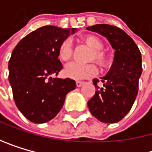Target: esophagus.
<instances>
[{
	"instance_id": "obj_1",
	"label": "esophagus",
	"mask_w": 152,
	"mask_h": 152,
	"mask_svg": "<svg viewBox=\"0 0 152 152\" xmlns=\"http://www.w3.org/2000/svg\"><path fill=\"white\" fill-rule=\"evenodd\" d=\"M75 84H77V87H81V86H83V85H84L85 83H84V82H80V81H77V82L75 83Z\"/></svg>"
}]
</instances>
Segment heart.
<instances>
[{
	"label": "heart",
	"instance_id": "b5f03b06",
	"mask_svg": "<svg viewBox=\"0 0 152 152\" xmlns=\"http://www.w3.org/2000/svg\"><path fill=\"white\" fill-rule=\"evenodd\" d=\"M85 44L93 50L91 59H94L99 66H106L107 64V57L101 51L103 49V43L95 35H86L84 37ZM73 53V45L70 39H66L61 44L59 48V57L63 61H67L71 58ZM64 74L66 77L73 80H83L90 78L96 74V68L93 65L83 66L77 63H70L64 69Z\"/></svg>",
	"mask_w": 152,
	"mask_h": 152
}]
</instances>
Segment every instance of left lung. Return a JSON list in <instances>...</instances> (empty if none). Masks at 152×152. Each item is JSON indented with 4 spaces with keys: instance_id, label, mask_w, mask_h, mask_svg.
Listing matches in <instances>:
<instances>
[{
    "instance_id": "1",
    "label": "left lung",
    "mask_w": 152,
    "mask_h": 152,
    "mask_svg": "<svg viewBox=\"0 0 152 152\" xmlns=\"http://www.w3.org/2000/svg\"><path fill=\"white\" fill-rule=\"evenodd\" d=\"M88 31L106 37L115 50L113 64L105 77H100L103 86L96 91L87 102L91 114L104 123H116L130 110L139 90L142 73L141 54L130 36L118 27L96 24ZM98 79H94L96 86Z\"/></svg>"
}]
</instances>
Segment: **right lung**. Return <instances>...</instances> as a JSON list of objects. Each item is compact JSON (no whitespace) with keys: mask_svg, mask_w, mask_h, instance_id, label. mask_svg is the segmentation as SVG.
Segmentation results:
<instances>
[{"mask_svg":"<svg viewBox=\"0 0 152 152\" xmlns=\"http://www.w3.org/2000/svg\"><path fill=\"white\" fill-rule=\"evenodd\" d=\"M77 28L46 25L27 34L17 44L9 61V82L15 104L34 123L53 119L63 107L66 96L75 88L70 78H53L63 66L58 59L61 44Z\"/></svg>","mask_w":152,"mask_h":152,"instance_id":"add662e5","label":"right lung"}]
</instances>
